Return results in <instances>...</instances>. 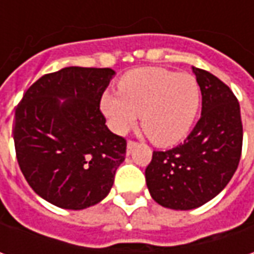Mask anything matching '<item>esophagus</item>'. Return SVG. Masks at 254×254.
<instances>
[{"label": "esophagus", "mask_w": 254, "mask_h": 254, "mask_svg": "<svg viewBox=\"0 0 254 254\" xmlns=\"http://www.w3.org/2000/svg\"><path fill=\"white\" fill-rule=\"evenodd\" d=\"M134 145H135V141L128 140V142H127V152H131V150L134 148Z\"/></svg>", "instance_id": "1"}]
</instances>
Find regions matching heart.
<instances>
[{"label": "heart", "instance_id": "obj_1", "mask_svg": "<svg viewBox=\"0 0 254 254\" xmlns=\"http://www.w3.org/2000/svg\"><path fill=\"white\" fill-rule=\"evenodd\" d=\"M202 94L195 76L160 67H141L119 80V93L102 96L103 114L113 131L124 134L137 124L160 147L180 142L198 117Z\"/></svg>", "mask_w": 254, "mask_h": 254}]
</instances>
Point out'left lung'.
<instances>
[{
	"mask_svg": "<svg viewBox=\"0 0 254 254\" xmlns=\"http://www.w3.org/2000/svg\"><path fill=\"white\" fill-rule=\"evenodd\" d=\"M202 93L199 122L184 144L154 151L145 168L152 199L170 209L198 208L223 190L242 155L243 126L236 96L216 76L193 67Z\"/></svg>",
	"mask_w": 254,
	"mask_h": 254,
	"instance_id": "obj_1",
	"label": "left lung"
}]
</instances>
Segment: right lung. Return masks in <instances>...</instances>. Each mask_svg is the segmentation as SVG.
<instances>
[{"label": "right lung", "instance_id": "obj_1", "mask_svg": "<svg viewBox=\"0 0 254 254\" xmlns=\"http://www.w3.org/2000/svg\"><path fill=\"white\" fill-rule=\"evenodd\" d=\"M114 73L110 67H64L38 79L16 106L12 135L19 168L29 187L59 208L100 202L124 161L127 141L107 128L100 112Z\"/></svg>", "mask_w": 254, "mask_h": 254}]
</instances>
